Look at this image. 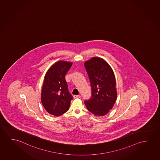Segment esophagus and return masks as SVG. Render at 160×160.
<instances>
[{"instance_id": "1", "label": "esophagus", "mask_w": 160, "mask_h": 160, "mask_svg": "<svg viewBox=\"0 0 160 160\" xmlns=\"http://www.w3.org/2000/svg\"><path fill=\"white\" fill-rule=\"evenodd\" d=\"M73 97H74V98H79L80 97V95H74Z\"/></svg>"}]
</instances>
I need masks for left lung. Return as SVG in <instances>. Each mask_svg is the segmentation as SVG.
Instances as JSON below:
<instances>
[{
  "instance_id": "1",
  "label": "left lung",
  "mask_w": 160,
  "mask_h": 160,
  "mask_svg": "<svg viewBox=\"0 0 160 160\" xmlns=\"http://www.w3.org/2000/svg\"><path fill=\"white\" fill-rule=\"evenodd\" d=\"M92 89L90 100L85 101L87 109L97 116H103L113 108L117 98L115 76L107 62L93 57L84 63Z\"/></svg>"
}]
</instances>
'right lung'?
I'll use <instances>...</instances> for the list:
<instances>
[{"mask_svg": "<svg viewBox=\"0 0 160 160\" xmlns=\"http://www.w3.org/2000/svg\"><path fill=\"white\" fill-rule=\"evenodd\" d=\"M72 64L59 61L52 65L45 75L41 101L45 110L52 115H62L69 110L72 96L68 91L65 76Z\"/></svg>", "mask_w": 160, "mask_h": 160, "instance_id": "1", "label": "right lung"}]
</instances>
